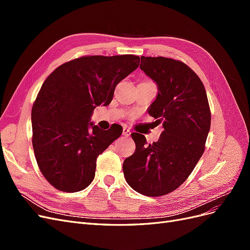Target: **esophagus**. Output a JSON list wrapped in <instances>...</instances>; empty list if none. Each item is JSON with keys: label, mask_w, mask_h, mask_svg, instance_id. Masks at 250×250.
Returning <instances> with one entry per match:
<instances>
[{"label": "esophagus", "mask_w": 250, "mask_h": 250, "mask_svg": "<svg viewBox=\"0 0 250 250\" xmlns=\"http://www.w3.org/2000/svg\"><path fill=\"white\" fill-rule=\"evenodd\" d=\"M130 134H131L130 130L128 129L127 127H124V128H123V135H124V137H125V138H129Z\"/></svg>", "instance_id": "obj_1"}]
</instances>
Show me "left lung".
I'll use <instances>...</instances> for the list:
<instances>
[{"instance_id": "obj_1", "label": "left lung", "mask_w": 250, "mask_h": 250, "mask_svg": "<svg viewBox=\"0 0 250 250\" xmlns=\"http://www.w3.org/2000/svg\"><path fill=\"white\" fill-rule=\"evenodd\" d=\"M140 67L157 84L149 115L164 130L152 144L141 133H131L135 152L124 161L123 172L134 191L158 197L183 185L200 160L210 127V109L202 81L186 63L142 56Z\"/></svg>"}]
</instances>
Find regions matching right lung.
<instances>
[{
	"label": "right lung",
	"mask_w": 250,
	"mask_h": 250,
	"mask_svg": "<svg viewBox=\"0 0 250 250\" xmlns=\"http://www.w3.org/2000/svg\"><path fill=\"white\" fill-rule=\"evenodd\" d=\"M139 65L135 55L82 56L59 65L42 83L31 111L32 145L41 172L57 190L79 192L93 181L97 157L123 128L101 130L89 119Z\"/></svg>",
	"instance_id": "obj_1"
}]
</instances>
